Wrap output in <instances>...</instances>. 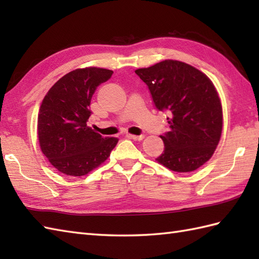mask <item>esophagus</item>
Here are the masks:
<instances>
[{
  "label": "esophagus",
  "instance_id": "esophagus-1",
  "mask_svg": "<svg viewBox=\"0 0 259 259\" xmlns=\"http://www.w3.org/2000/svg\"><path fill=\"white\" fill-rule=\"evenodd\" d=\"M129 137L131 139H134V140H138V141H140V140H142L145 138V136L144 135H140V136H136V135H129Z\"/></svg>",
  "mask_w": 259,
  "mask_h": 259
}]
</instances>
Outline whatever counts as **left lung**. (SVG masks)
<instances>
[{
	"instance_id": "obj_1",
	"label": "left lung",
	"mask_w": 259,
	"mask_h": 259,
	"mask_svg": "<svg viewBox=\"0 0 259 259\" xmlns=\"http://www.w3.org/2000/svg\"><path fill=\"white\" fill-rule=\"evenodd\" d=\"M135 72L148 85L159 111H169V131L160 136L156 160L177 172H190L211 158L221 140L223 109L206 74L185 62L164 60Z\"/></svg>"
}]
</instances>
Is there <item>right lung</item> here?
<instances>
[{
	"label": "right lung",
	"mask_w": 259,
	"mask_h": 259,
	"mask_svg": "<svg viewBox=\"0 0 259 259\" xmlns=\"http://www.w3.org/2000/svg\"><path fill=\"white\" fill-rule=\"evenodd\" d=\"M112 73L95 67L73 70L43 99L37 117L38 142L43 155L60 172L84 176L106 161L118 144V138H103L87 125L93 93Z\"/></svg>",
	"instance_id": "add662e5"
}]
</instances>
